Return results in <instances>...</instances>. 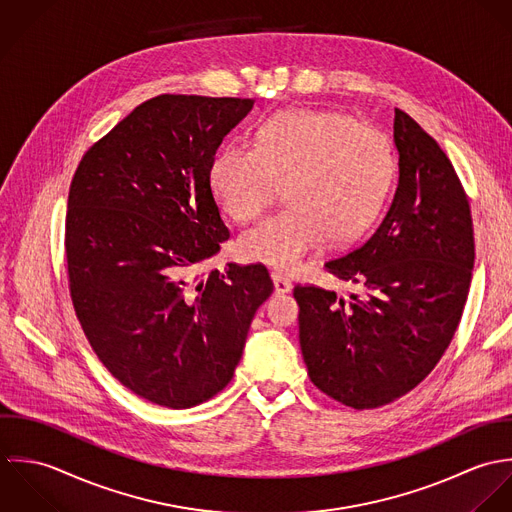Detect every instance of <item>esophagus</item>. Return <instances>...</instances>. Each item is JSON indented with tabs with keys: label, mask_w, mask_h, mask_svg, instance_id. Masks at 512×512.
<instances>
[{
	"label": "esophagus",
	"mask_w": 512,
	"mask_h": 512,
	"mask_svg": "<svg viewBox=\"0 0 512 512\" xmlns=\"http://www.w3.org/2000/svg\"><path fill=\"white\" fill-rule=\"evenodd\" d=\"M271 277H273V283H275V293H277V295H287V293H291V289H293V283H291L287 277H283L281 273H273Z\"/></svg>",
	"instance_id": "1"
}]
</instances>
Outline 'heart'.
Here are the masks:
<instances>
[{
    "mask_svg": "<svg viewBox=\"0 0 512 512\" xmlns=\"http://www.w3.org/2000/svg\"><path fill=\"white\" fill-rule=\"evenodd\" d=\"M384 134L340 112L285 110L269 118L255 148L225 144L211 160L209 184L221 209L247 223L283 184L287 204L239 239L245 259L295 269L324 239L346 243L376 217L392 182Z\"/></svg>",
    "mask_w": 512,
    "mask_h": 512,
    "instance_id": "b5f03b06",
    "label": "heart"
}]
</instances>
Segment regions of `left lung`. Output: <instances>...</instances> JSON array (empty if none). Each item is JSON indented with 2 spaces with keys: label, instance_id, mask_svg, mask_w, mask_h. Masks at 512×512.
<instances>
[{
  "label": "left lung",
  "instance_id": "8db88e82",
  "mask_svg": "<svg viewBox=\"0 0 512 512\" xmlns=\"http://www.w3.org/2000/svg\"><path fill=\"white\" fill-rule=\"evenodd\" d=\"M398 186L374 233L324 269L354 285L340 297L295 287L299 340L312 384L354 409L413 390L447 350L469 295L473 219L439 144L394 110Z\"/></svg>",
  "mask_w": 512,
  "mask_h": 512
}]
</instances>
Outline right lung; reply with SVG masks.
Returning <instances> with one entry per match:
<instances>
[{"instance_id": "obj_1", "label": "right lung", "mask_w": 512, "mask_h": 512, "mask_svg": "<svg viewBox=\"0 0 512 512\" xmlns=\"http://www.w3.org/2000/svg\"><path fill=\"white\" fill-rule=\"evenodd\" d=\"M253 104L154 97L89 148L71 182L65 249L79 322L108 372L164 408L198 406L229 384L273 293L263 265L198 275L229 239L209 166Z\"/></svg>"}]
</instances>
